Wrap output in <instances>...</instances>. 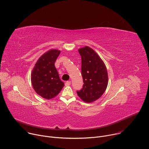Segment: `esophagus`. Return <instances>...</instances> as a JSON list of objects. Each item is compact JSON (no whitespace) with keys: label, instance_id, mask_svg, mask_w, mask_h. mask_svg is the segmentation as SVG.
<instances>
[{"label":"esophagus","instance_id":"1","mask_svg":"<svg viewBox=\"0 0 149 149\" xmlns=\"http://www.w3.org/2000/svg\"><path fill=\"white\" fill-rule=\"evenodd\" d=\"M65 86H69L71 85V81H67L65 83Z\"/></svg>","mask_w":149,"mask_h":149}]
</instances>
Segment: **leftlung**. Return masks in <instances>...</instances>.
Wrapping results in <instances>:
<instances>
[{"instance_id":"1","label":"left lung","mask_w":149,"mask_h":149,"mask_svg":"<svg viewBox=\"0 0 149 149\" xmlns=\"http://www.w3.org/2000/svg\"><path fill=\"white\" fill-rule=\"evenodd\" d=\"M81 56L82 88L77 91L78 97L84 102H91L101 97L108 85V73L105 63L91 48L78 49Z\"/></svg>"}]
</instances>
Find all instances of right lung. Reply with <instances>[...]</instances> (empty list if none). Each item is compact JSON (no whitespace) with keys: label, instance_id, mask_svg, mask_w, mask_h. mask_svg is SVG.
<instances>
[{"label":"right lung","instance_id":"1","mask_svg":"<svg viewBox=\"0 0 149 149\" xmlns=\"http://www.w3.org/2000/svg\"><path fill=\"white\" fill-rule=\"evenodd\" d=\"M61 51L51 49L42 55L35 63L31 74V82L35 92L45 99L56 97L64 86L55 67Z\"/></svg>","mask_w":149,"mask_h":149}]
</instances>
